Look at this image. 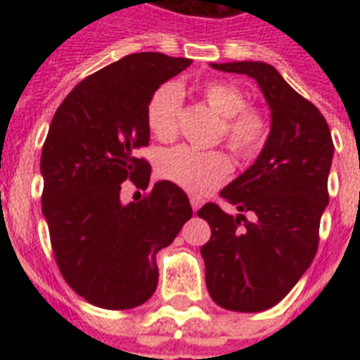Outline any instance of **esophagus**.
<instances>
[{
	"mask_svg": "<svg viewBox=\"0 0 360 360\" xmlns=\"http://www.w3.org/2000/svg\"><path fill=\"white\" fill-rule=\"evenodd\" d=\"M202 203H203L202 198L194 196V194H192V196H191V205H192V209H194V211H198V209L202 207Z\"/></svg>",
	"mask_w": 360,
	"mask_h": 360,
	"instance_id": "1",
	"label": "esophagus"
}]
</instances>
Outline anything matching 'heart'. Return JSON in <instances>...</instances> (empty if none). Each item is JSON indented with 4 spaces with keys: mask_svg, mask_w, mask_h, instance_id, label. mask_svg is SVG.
Here are the masks:
<instances>
[{
    "mask_svg": "<svg viewBox=\"0 0 360 360\" xmlns=\"http://www.w3.org/2000/svg\"><path fill=\"white\" fill-rule=\"evenodd\" d=\"M200 95L214 114L222 117L220 136L239 157H254L267 140V120L254 106H246L245 95L231 84L207 82ZM181 93L175 84H164L153 93L147 104V124L157 138L172 140L177 132ZM231 162L222 151H202L191 146H177L158 158V174L192 194H205L230 175Z\"/></svg>",
    "mask_w": 360,
    "mask_h": 360,
    "instance_id": "b5f03b06",
    "label": "heart"
}]
</instances>
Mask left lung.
Masks as SVG:
<instances>
[{
	"mask_svg": "<svg viewBox=\"0 0 360 360\" xmlns=\"http://www.w3.org/2000/svg\"><path fill=\"white\" fill-rule=\"evenodd\" d=\"M211 67L254 78L271 108V132L256 162L220 192L239 214L217 203L198 211L211 226L202 246L211 299L233 312H262L290 293L316 256L335 146L321 112L273 65Z\"/></svg>",
	"mask_w": 360,
	"mask_h": 360,
	"instance_id": "left-lung-1",
	"label": "left lung"
}]
</instances>
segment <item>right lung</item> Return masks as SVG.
Instances as JSON below:
<instances>
[{"label": "right lung", "instance_id": "obj_1", "mask_svg": "<svg viewBox=\"0 0 360 360\" xmlns=\"http://www.w3.org/2000/svg\"><path fill=\"white\" fill-rule=\"evenodd\" d=\"M191 63L158 52L124 56L82 80L53 115L41 155L42 214L65 282L95 307L143 304L157 290V252L192 217L169 181L138 203L120 198L127 179L149 186L151 166L134 155L149 143L147 104Z\"/></svg>", "mask_w": 360, "mask_h": 360}]
</instances>
